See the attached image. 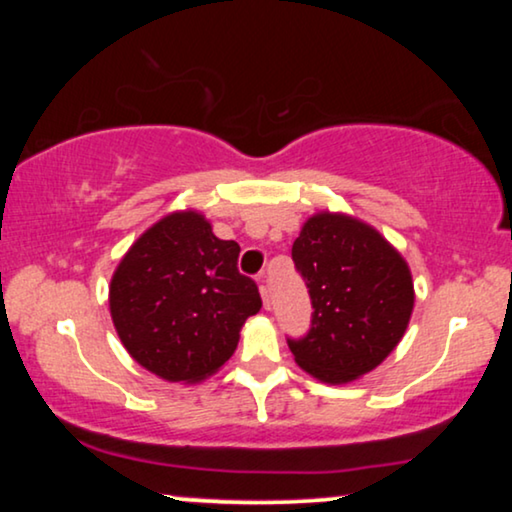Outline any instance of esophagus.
I'll return each mask as SVG.
<instances>
[{
    "mask_svg": "<svg viewBox=\"0 0 512 512\" xmlns=\"http://www.w3.org/2000/svg\"><path fill=\"white\" fill-rule=\"evenodd\" d=\"M258 284H261V296H263V305H265V310H270L272 298H270V289H268V279H265L263 272H261V275H258Z\"/></svg>",
    "mask_w": 512,
    "mask_h": 512,
    "instance_id": "1",
    "label": "esophagus"
}]
</instances>
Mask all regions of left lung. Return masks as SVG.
I'll use <instances>...</instances> for the list:
<instances>
[{
    "label": "left lung",
    "instance_id": "1",
    "mask_svg": "<svg viewBox=\"0 0 512 512\" xmlns=\"http://www.w3.org/2000/svg\"><path fill=\"white\" fill-rule=\"evenodd\" d=\"M312 300L310 331L286 338L296 363L328 384L380 366L408 328L415 291L401 254L375 228L321 212L291 249Z\"/></svg>",
    "mask_w": 512,
    "mask_h": 512
}]
</instances>
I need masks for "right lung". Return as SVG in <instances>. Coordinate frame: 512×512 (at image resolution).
Segmentation results:
<instances>
[{
    "label": "right lung",
    "mask_w": 512,
    "mask_h": 512,
    "mask_svg": "<svg viewBox=\"0 0 512 512\" xmlns=\"http://www.w3.org/2000/svg\"><path fill=\"white\" fill-rule=\"evenodd\" d=\"M240 244L219 240L198 212L160 219L132 244L109 286L111 319L139 366L198 382L233 356L261 293L237 270Z\"/></svg>",
    "instance_id": "right-lung-1"
}]
</instances>
